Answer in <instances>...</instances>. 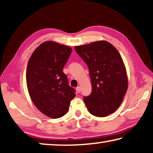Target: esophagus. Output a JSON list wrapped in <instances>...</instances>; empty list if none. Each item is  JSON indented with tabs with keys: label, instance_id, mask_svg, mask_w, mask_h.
<instances>
[{
	"label": "esophagus",
	"instance_id": "34e87169",
	"mask_svg": "<svg viewBox=\"0 0 153 153\" xmlns=\"http://www.w3.org/2000/svg\"><path fill=\"white\" fill-rule=\"evenodd\" d=\"M76 91H77V93H79V92H80V91H81V88H80V87H79V86H78V87H77V88H76Z\"/></svg>",
	"mask_w": 153,
	"mask_h": 153
}]
</instances>
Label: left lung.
I'll use <instances>...</instances> for the list:
<instances>
[{
  "instance_id": "1",
  "label": "left lung",
  "mask_w": 153,
  "mask_h": 153,
  "mask_svg": "<svg viewBox=\"0 0 153 153\" xmlns=\"http://www.w3.org/2000/svg\"><path fill=\"white\" fill-rule=\"evenodd\" d=\"M75 50L89 69L92 92L84 98L89 112L106 117L117 109L128 90L125 65L119 51L105 40L76 46Z\"/></svg>"
}]
</instances>
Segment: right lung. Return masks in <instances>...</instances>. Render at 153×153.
<instances>
[{
  "label": "right lung",
  "instance_id": "1",
  "mask_svg": "<svg viewBox=\"0 0 153 153\" xmlns=\"http://www.w3.org/2000/svg\"><path fill=\"white\" fill-rule=\"evenodd\" d=\"M69 46L46 41L36 48L28 61L26 82L31 99L43 114L56 119L69 110L76 97L63 69L71 53Z\"/></svg>",
  "mask_w": 153,
  "mask_h": 153
}]
</instances>
